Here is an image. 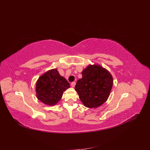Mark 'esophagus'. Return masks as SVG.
Here are the masks:
<instances>
[{"label": "esophagus", "instance_id": "34e87169", "mask_svg": "<svg viewBox=\"0 0 150 150\" xmlns=\"http://www.w3.org/2000/svg\"><path fill=\"white\" fill-rule=\"evenodd\" d=\"M75 85H76V83L75 82H72L71 84V86L72 88H74L75 87Z\"/></svg>", "mask_w": 150, "mask_h": 150}]
</instances>
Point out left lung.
<instances>
[{"label": "left lung", "mask_w": 150, "mask_h": 150, "mask_svg": "<svg viewBox=\"0 0 150 150\" xmlns=\"http://www.w3.org/2000/svg\"><path fill=\"white\" fill-rule=\"evenodd\" d=\"M82 78L75 86L81 101L89 108H96L110 96L113 84L111 74L102 66L89 64L82 72Z\"/></svg>", "instance_id": "left-lung-1"}]
</instances>
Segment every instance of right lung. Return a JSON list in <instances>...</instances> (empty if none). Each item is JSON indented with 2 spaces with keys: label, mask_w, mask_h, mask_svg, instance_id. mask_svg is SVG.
Instances as JSON below:
<instances>
[{
  "label": "right lung",
  "mask_w": 150,
  "mask_h": 150,
  "mask_svg": "<svg viewBox=\"0 0 150 150\" xmlns=\"http://www.w3.org/2000/svg\"><path fill=\"white\" fill-rule=\"evenodd\" d=\"M69 88V83L56 68L52 69L38 78L35 84L36 97L44 104L52 106L61 100L63 93Z\"/></svg>",
  "instance_id": "obj_1"
}]
</instances>
